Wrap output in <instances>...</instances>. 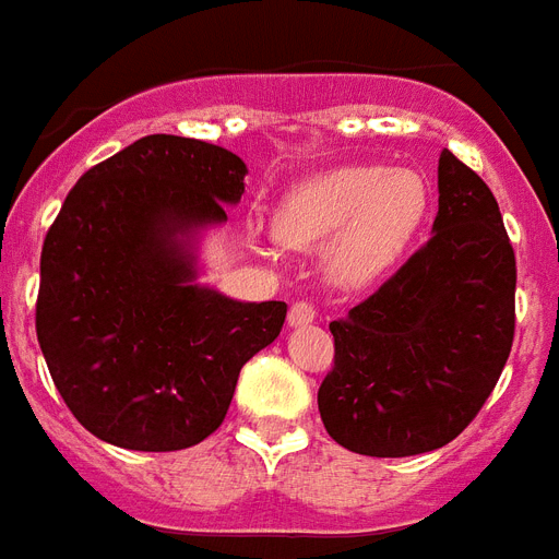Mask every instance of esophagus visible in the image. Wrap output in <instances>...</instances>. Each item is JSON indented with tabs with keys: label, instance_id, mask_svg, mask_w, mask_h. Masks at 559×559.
Segmentation results:
<instances>
[{
	"label": "esophagus",
	"instance_id": "obj_1",
	"mask_svg": "<svg viewBox=\"0 0 559 559\" xmlns=\"http://www.w3.org/2000/svg\"><path fill=\"white\" fill-rule=\"evenodd\" d=\"M314 306L311 302H294L292 311H288V325L292 329H300V325H308V323H314Z\"/></svg>",
	"mask_w": 559,
	"mask_h": 559
}]
</instances>
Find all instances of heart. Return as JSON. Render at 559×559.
I'll return each mask as SVG.
<instances>
[{
  "label": "heart",
  "mask_w": 559,
  "mask_h": 559,
  "mask_svg": "<svg viewBox=\"0 0 559 559\" xmlns=\"http://www.w3.org/2000/svg\"><path fill=\"white\" fill-rule=\"evenodd\" d=\"M430 210V185L413 167L352 164L308 178L285 195L274 230L285 245L325 242V276L366 288L399 265Z\"/></svg>",
  "instance_id": "obj_1"
}]
</instances>
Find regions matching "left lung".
<instances>
[{
	"mask_svg": "<svg viewBox=\"0 0 559 559\" xmlns=\"http://www.w3.org/2000/svg\"><path fill=\"white\" fill-rule=\"evenodd\" d=\"M516 259L497 199L444 150L430 242L329 325L334 369L317 392L325 432L378 459L456 439L506 369Z\"/></svg>",
	"mask_w": 559,
	"mask_h": 559,
	"instance_id": "8db88e82",
	"label": "left lung"
}]
</instances>
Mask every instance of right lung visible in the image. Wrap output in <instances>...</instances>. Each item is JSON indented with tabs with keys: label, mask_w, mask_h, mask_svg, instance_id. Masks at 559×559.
<instances>
[{
	"label": "right lung",
	"mask_w": 559,
	"mask_h": 559,
	"mask_svg": "<svg viewBox=\"0 0 559 559\" xmlns=\"http://www.w3.org/2000/svg\"><path fill=\"white\" fill-rule=\"evenodd\" d=\"M248 167L225 146L146 135L92 167L43 245L37 341L83 427L167 453L225 421L242 366L288 306L204 285L199 242L239 204Z\"/></svg>",
	"instance_id": "right-lung-1"
}]
</instances>
